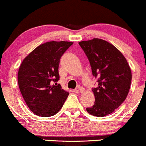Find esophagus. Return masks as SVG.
Instances as JSON below:
<instances>
[{
	"instance_id": "esophagus-1",
	"label": "esophagus",
	"mask_w": 146,
	"mask_h": 146,
	"mask_svg": "<svg viewBox=\"0 0 146 146\" xmlns=\"http://www.w3.org/2000/svg\"><path fill=\"white\" fill-rule=\"evenodd\" d=\"M76 91L80 92V93H83V92H84V89L83 87H82V86H78V87L76 88Z\"/></svg>"
}]
</instances>
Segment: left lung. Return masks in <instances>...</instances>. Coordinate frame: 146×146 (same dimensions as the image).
<instances>
[{
    "label": "left lung",
    "instance_id": "left-lung-1",
    "mask_svg": "<svg viewBox=\"0 0 146 146\" xmlns=\"http://www.w3.org/2000/svg\"><path fill=\"white\" fill-rule=\"evenodd\" d=\"M86 54L98 86L92 89L94 104L86 111L92 116L110 114L126 99L131 86V70L123 54L111 43L99 38L79 42Z\"/></svg>",
    "mask_w": 146,
    "mask_h": 146
}]
</instances>
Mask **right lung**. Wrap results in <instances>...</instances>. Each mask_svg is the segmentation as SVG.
<instances>
[{"label": "right lung", "instance_id": "1", "mask_svg": "<svg viewBox=\"0 0 146 146\" xmlns=\"http://www.w3.org/2000/svg\"><path fill=\"white\" fill-rule=\"evenodd\" d=\"M72 42L51 41L32 51L21 63L18 73L19 89L26 104L35 114L50 117L58 113L69 92L62 89L59 64Z\"/></svg>", "mask_w": 146, "mask_h": 146}]
</instances>
